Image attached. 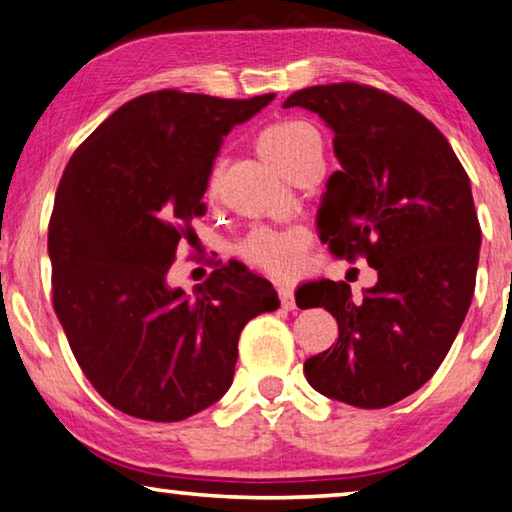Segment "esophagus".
Segmentation results:
<instances>
[{"label": "esophagus", "mask_w": 512, "mask_h": 512, "mask_svg": "<svg viewBox=\"0 0 512 512\" xmlns=\"http://www.w3.org/2000/svg\"><path fill=\"white\" fill-rule=\"evenodd\" d=\"M277 293H280V305H282V309H293L296 307V298H293V289L291 287H287V284H280V287H277Z\"/></svg>", "instance_id": "esophagus-1"}]
</instances>
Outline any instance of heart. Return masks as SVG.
I'll return each mask as SVG.
<instances>
[{"label": "heart", "instance_id": "1", "mask_svg": "<svg viewBox=\"0 0 512 512\" xmlns=\"http://www.w3.org/2000/svg\"><path fill=\"white\" fill-rule=\"evenodd\" d=\"M257 151L275 169L287 173L293 162L309 151H323L318 131L307 121H280L264 128L257 135ZM210 194H216V180H212ZM307 250V237L300 230H273L259 228L237 246L239 257L253 268L268 275L287 277L302 264Z\"/></svg>", "mask_w": 512, "mask_h": 512}]
</instances>
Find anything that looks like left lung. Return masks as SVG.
Masks as SVG:
<instances>
[{
    "mask_svg": "<svg viewBox=\"0 0 512 512\" xmlns=\"http://www.w3.org/2000/svg\"><path fill=\"white\" fill-rule=\"evenodd\" d=\"M332 128L341 171L325 185L318 237L336 257L359 255L377 284L318 280L296 291L300 309L325 307L339 341L305 361L311 388L359 409H384L433 377L474 296L481 228L470 178L445 135L409 103L370 85L293 92Z\"/></svg>",
    "mask_w": 512,
    "mask_h": 512,
    "instance_id": "left-lung-1",
    "label": "left lung"
}]
</instances>
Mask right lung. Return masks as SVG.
<instances>
[{
    "label": "right lung",
    "mask_w": 512,
    "mask_h": 512,
    "mask_svg": "<svg viewBox=\"0 0 512 512\" xmlns=\"http://www.w3.org/2000/svg\"><path fill=\"white\" fill-rule=\"evenodd\" d=\"M273 99L142 94L67 162L47 241L54 309L83 375L121 413L178 422L219 402L241 329L280 307L244 264L216 268L194 296L167 282L180 239L205 214L223 137Z\"/></svg>",
    "instance_id": "1"
}]
</instances>
